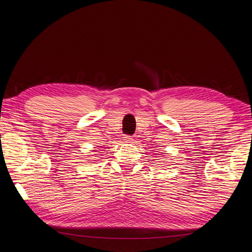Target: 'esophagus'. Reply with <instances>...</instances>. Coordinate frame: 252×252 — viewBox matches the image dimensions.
Segmentation results:
<instances>
[{
  "label": "esophagus",
  "mask_w": 252,
  "mask_h": 252,
  "mask_svg": "<svg viewBox=\"0 0 252 252\" xmlns=\"http://www.w3.org/2000/svg\"><path fill=\"white\" fill-rule=\"evenodd\" d=\"M125 141H126V142H131V141H133V139H132V137H131L130 135H126V136H125Z\"/></svg>",
  "instance_id": "1"
}]
</instances>
